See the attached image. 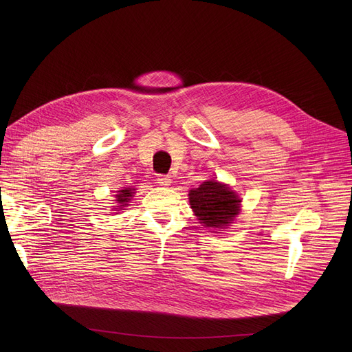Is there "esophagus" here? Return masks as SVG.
Wrapping results in <instances>:
<instances>
[{"label":"esophagus","instance_id":"esophagus-1","mask_svg":"<svg viewBox=\"0 0 352 352\" xmlns=\"http://www.w3.org/2000/svg\"><path fill=\"white\" fill-rule=\"evenodd\" d=\"M157 181H158V184L160 186H170V182H171V177H168V175H158V178H157Z\"/></svg>","mask_w":352,"mask_h":352}]
</instances>
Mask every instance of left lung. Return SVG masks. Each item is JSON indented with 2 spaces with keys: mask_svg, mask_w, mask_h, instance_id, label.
<instances>
[{
  "mask_svg": "<svg viewBox=\"0 0 352 352\" xmlns=\"http://www.w3.org/2000/svg\"><path fill=\"white\" fill-rule=\"evenodd\" d=\"M190 204L202 227L224 228L239 212L241 199L224 184L206 181L195 190H191Z\"/></svg>",
  "mask_w": 352,
  "mask_h": 352,
  "instance_id": "1",
  "label": "left lung"
}]
</instances>
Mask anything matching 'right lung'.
I'll list each match as a JSON object with an SVG mask.
<instances>
[{
    "instance_id": "right-lung-1",
    "label": "right lung",
    "mask_w": 352,
    "mask_h": 352,
    "mask_svg": "<svg viewBox=\"0 0 352 352\" xmlns=\"http://www.w3.org/2000/svg\"><path fill=\"white\" fill-rule=\"evenodd\" d=\"M133 188H125V190H121L120 191V194L118 195H116L118 199H116L117 202H120V204H122V206H120V207H125L126 206V202H129V198L133 197ZM121 210V208H120Z\"/></svg>"
}]
</instances>
